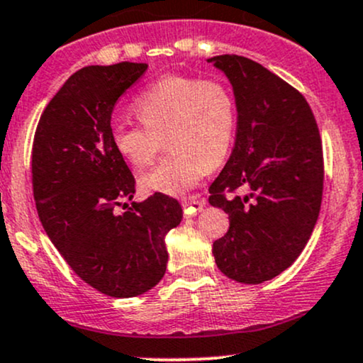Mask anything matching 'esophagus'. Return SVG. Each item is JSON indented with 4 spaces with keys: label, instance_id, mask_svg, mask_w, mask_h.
<instances>
[{
    "label": "esophagus",
    "instance_id": "esophagus-1",
    "mask_svg": "<svg viewBox=\"0 0 363 363\" xmlns=\"http://www.w3.org/2000/svg\"><path fill=\"white\" fill-rule=\"evenodd\" d=\"M203 206H205V201L196 200V198H188V200L182 201V208H184L186 217H193V215L201 212Z\"/></svg>",
    "mask_w": 363,
    "mask_h": 363
}]
</instances>
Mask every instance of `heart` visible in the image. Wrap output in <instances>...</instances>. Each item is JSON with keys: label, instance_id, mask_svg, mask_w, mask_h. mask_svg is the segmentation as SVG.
Segmentation results:
<instances>
[{"label": "heart", "instance_id": "heart-1", "mask_svg": "<svg viewBox=\"0 0 363 363\" xmlns=\"http://www.w3.org/2000/svg\"><path fill=\"white\" fill-rule=\"evenodd\" d=\"M143 125L118 122L111 143L123 162L145 169L162 150L170 151L141 177L148 193L179 196L198 184L225 160L236 134V101L229 86L218 79L165 75L143 91L134 103Z\"/></svg>", "mask_w": 363, "mask_h": 363}]
</instances>
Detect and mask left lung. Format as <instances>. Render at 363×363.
Returning a JSON list of instances; mask_svg holds the SVG:
<instances>
[{"label":"left lung","mask_w":363,"mask_h":363,"mask_svg":"<svg viewBox=\"0 0 363 363\" xmlns=\"http://www.w3.org/2000/svg\"><path fill=\"white\" fill-rule=\"evenodd\" d=\"M208 62L230 81L238 108L233 153L208 188L210 205L229 213L215 264L234 281L260 284L312 236L324 189L320 134L303 94L260 63L238 55Z\"/></svg>","instance_id":"left-lung-1"}]
</instances>
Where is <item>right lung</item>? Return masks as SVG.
<instances>
[{"instance_id":"right-lung-1","label":"right lung","mask_w":363,"mask_h":363,"mask_svg":"<svg viewBox=\"0 0 363 363\" xmlns=\"http://www.w3.org/2000/svg\"><path fill=\"white\" fill-rule=\"evenodd\" d=\"M146 69L122 62L77 70L48 103L34 134L39 220L70 269L113 298L160 282L169 260L163 240L182 218L179 201L162 193L127 203L136 179L111 143L115 103Z\"/></svg>"}]
</instances>
